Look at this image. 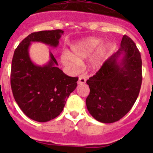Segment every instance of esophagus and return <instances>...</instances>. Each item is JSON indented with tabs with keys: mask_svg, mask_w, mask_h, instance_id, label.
<instances>
[{
	"mask_svg": "<svg viewBox=\"0 0 153 153\" xmlns=\"http://www.w3.org/2000/svg\"><path fill=\"white\" fill-rule=\"evenodd\" d=\"M86 83V78L83 76H79V79L77 81L78 84H84Z\"/></svg>",
	"mask_w": 153,
	"mask_h": 153,
	"instance_id": "obj_1",
	"label": "esophagus"
}]
</instances>
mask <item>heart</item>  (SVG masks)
<instances>
[{
	"label": "heart",
	"instance_id": "b5f03b06",
	"mask_svg": "<svg viewBox=\"0 0 153 153\" xmlns=\"http://www.w3.org/2000/svg\"><path fill=\"white\" fill-rule=\"evenodd\" d=\"M102 42V40L100 37H87L76 42L70 47L71 53L67 51L62 53L61 62L71 72L76 73L79 69L81 61L92 56ZM111 47V44H109L101 46L90 59V67L93 69L100 67L106 60Z\"/></svg>",
	"mask_w": 153,
	"mask_h": 153
}]
</instances>
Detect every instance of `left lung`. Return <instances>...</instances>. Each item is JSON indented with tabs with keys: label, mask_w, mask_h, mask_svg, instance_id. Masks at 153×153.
Segmentation results:
<instances>
[{
	"label": "left lung",
	"mask_w": 153,
	"mask_h": 153,
	"mask_svg": "<svg viewBox=\"0 0 153 153\" xmlns=\"http://www.w3.org/2000/svg\"><path fill=\"white\" fill-rule=\"evenodd\" d=\"M86 83L90 90L86 107L97 121L117 122L130 110L142 84L141 55L130 37L123 36L118 51Z\"/></svg>",
	"instance_id": "8db88e82"
}]
</instances>
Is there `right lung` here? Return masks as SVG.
<instances>
[{
    "label": "right lung",
    "instance_id": "add662e5",
    "mask_svg": "<svg viewBox=\"0 0 153 153\" xmlns=\"http://www.w3.org/2000/svg\"><path fill=\"white\" fill-rule=\"evenodd\" d=\"M63 34L62 30L32 33L21 42L13 53L10 72L13 97L23 113L36 122H47L58 117L77 86L78 78L68 76L58 68L51 52L49 61L43 66L35 64L30 57L32 43L56 48Z\"/></svg>",
    "mask_w": 153,
    "mask_h": 153
}]
</instances>
